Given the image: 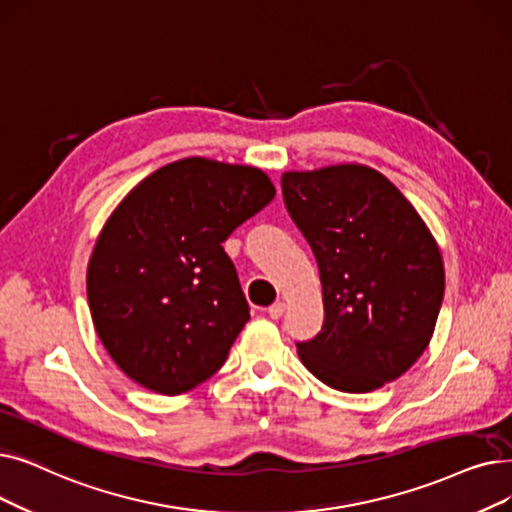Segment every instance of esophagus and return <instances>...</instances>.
Masks as SVG:
<instances>
[{"instance_id": "34e87169", "label": "esophagus", "mask_w": 512, "mask_h": 512, "mask_svg": "<svg viewBox=\"0 0 512 512\" xmlns=\"http://www.w3.org/2000/svg\"><path fill=\"white\" fill-rule=\"evenodd\" d=\"M284 303L282 301H276L274 305H270L268 307V316L272 318V320H278V318H282V314H284Z\"/></svg>"}]
</instances>
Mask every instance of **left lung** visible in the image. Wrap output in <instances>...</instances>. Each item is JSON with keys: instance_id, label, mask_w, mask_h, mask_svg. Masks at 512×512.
<instances>
[{"instance_id": "1", "label": "left lung", "mask_w": 512, "mask_h": 512, "mask_svg": "<svg viewBox=\"0 0 512 512\" xmlns=\"http://www.w3.org/2000/svg\"><path fill=\"white\" fill-rule=\"evenodd\" d=\"M284 205L316 255L324 324L297 343L324 385L368 393L427 349L446 288L437 242L387 177L366 165L282 175Z\"/></svg>"}]
</instances>
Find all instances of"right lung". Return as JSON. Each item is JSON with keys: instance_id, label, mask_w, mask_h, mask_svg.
Returning a JSON list of instances; mask_svg holds the SVG:
<instances>
[{"instance_id": "add662e5", "label": "right lung", "mask_w": 512, "mask_h": 512, "mask_svg": "<svg viewBox=\"0 0 512 512\" xmlns=\"http://www.w3.org/2000/svg\"><path fill=\"white\" fill-rule=\"evenodd\" d=\"M274 194L257 167L188 157L148 175L108 217L87 265V301L131 381L177 395L224 366L251 314L221 242Z\"/></svg>"}]
</instances>
